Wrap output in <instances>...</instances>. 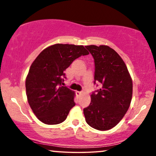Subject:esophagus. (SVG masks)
Segmentation results:
<instances>
[{
	"label": "esophagus",
	"mask_w": 156,
	"mask_h": 156,
	"mask_svg": "<svg viewBox=\"0 0 156 156\" xmlns=\"http://www.w3.org/2000/svg\"><path fill=\"white\" fill-rule=\"evenodd\" d=\"M81 94H82L81 92H78V91H77V92H76V94H77V95H78V96H80Z\"/></svg>",
	"instance_id": "1"
}]
</instances>
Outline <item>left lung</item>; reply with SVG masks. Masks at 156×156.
Instances as JSON below:
<instances>
[{
	"label": "left lung",
	"mask_w": 156,
	"mask_h": 156,
	"mask_svg": "<svg viewBox=\"0 0 156 156\" xmlns=\"http://www.w3.org/2000/svg\"><path fill=\"white\" fill-rule=\"evenodd\" d=\"M85 47L94 59V80L102 83V88L91 94V103L83 109L86 122L94 129H112L129 108L132 78L124 61L114 49L107 45Z\"/></svg>",
	"instance_id": "obj_1"
}]
</instances>
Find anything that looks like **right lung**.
I'll return each mask as SVG.
<instances>
[{"instance_id":"1","label":"right lung","mask_w":156,"mask_h":156,"mask_svg":"<svg viewBox=\"0 0 156 156\" xmlns=\"http://www.w3.org/2000/svg\"><path fill=\"white\" fill-rule=\"evenodd\" d=\"M89 52L83 45L55 44L46 48L30 67L26 79L28 104L39 120L47 125L62 123L76 105L74 91L62 87L64 71Z\"/></svg>"}]
</instances>
